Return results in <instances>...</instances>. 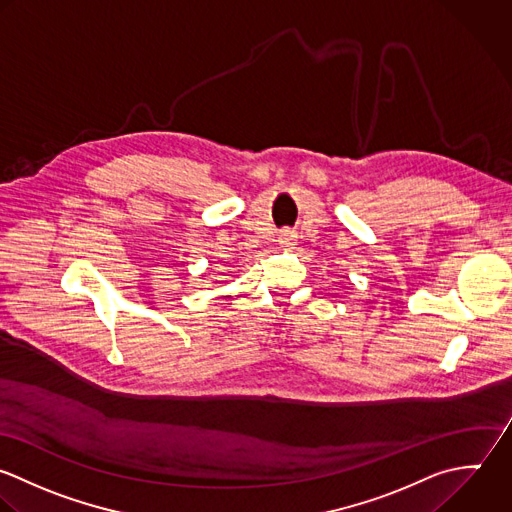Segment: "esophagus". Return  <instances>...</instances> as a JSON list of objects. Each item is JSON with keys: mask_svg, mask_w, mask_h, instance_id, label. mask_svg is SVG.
I'll use <instances>...</instances> for the list:
<instances>
[{"mask_svg": "<svg viewBox=\"0 0 512 512\" xmlns=\"http://www.w3.org/2000/svg\"><path fill=\"white\" fill-rule=\"evenodd\" d=\"M279 245L281 247H285V249H293V245L297 243V233L295 231H291V229H283L281 233H279Z\"/></svg>", "mask_w": 512, "mask_h": 512, "instance_id": "esophagus-1", "label": "esophagus"}]
</instances>
